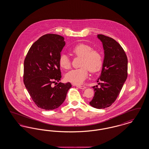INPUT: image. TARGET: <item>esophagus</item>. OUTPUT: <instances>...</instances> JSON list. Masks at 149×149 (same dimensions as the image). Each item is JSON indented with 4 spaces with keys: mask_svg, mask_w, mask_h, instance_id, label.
Instances as JSON below:
<instances>
[{
    "mask_svg": "<svg viewBox=\"0 0 149 149\" xmlns=\"http://www.w3.org/2000/svg\"><path fill=\"white\" fill-rule=\"evenodd\" d=\"M77 86L78 87V88L81 89H83V90L85 89V88H86V86H83V85H77Z\"/></svg>",
    "mask_w": 149,
    "mask_h": 149,
    "instance_id": "1",
    "label": "esophagus"
}]
</instances>
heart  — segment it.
I'll use <instances>...</instances> for the list:
<instances>
[{
	"instance_id": "heart-1",
	"label": "heart",
	"mask_w": 149,
	"mask_h": 149,
	"mask_svg": "<svg viewBox=\"0 0 149 149\" xmlns=\"http://www.w3.org/2000/svg\"><path fill=\"white\" fill-rule=\"evenodd\" d=\"M75 56L81 57V68L68 72L65 75V80L75 85L81 84L87 78L88 70L92 74L100 71L103 66V57L100 52L93 50L92 46L83 43H80L74 46L71 50ZM60 66L65 70L70 69V60L66 55L62 54L58 59Z\"/></svg>"
}]
</instances>
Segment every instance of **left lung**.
I'll use <instances>...</instances> for the list:
<instances>
[{"label":"left lung","mask_w":149,"mask_h":149,"mask_svg":"<svg viewBox=\"0 0 149 149\" xmlns=\"http://www.w3.org/2000/svg\"><path fill=\"white\" fill-rule=\"evenodd\" d=\"M104 52L102 70L97 80L100 87L94 86V95L91 106L102 109L111 106L119 95L127 78V57L120 45L112 38L98 35Z\"/></svg>","instance_id":"1"}]
</instances>
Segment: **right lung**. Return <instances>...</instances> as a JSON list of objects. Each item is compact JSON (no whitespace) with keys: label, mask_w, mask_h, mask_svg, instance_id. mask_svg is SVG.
<instances>
[{"label":"right lung","mask_w":149,"mask_h":149,"mask_svg":"<svg viewBox=\"0 0 149 149\" xmlns=\"http://www.w3.org/2000/svg\"><path fill=\"white\" fill-rule=\"evenodd\" d=\"M65 45L63 36L45 35L31 46L24 59V84L36 104L44 110L60 106L71 87L69 82L52 86L61 78L58 59Z\"/></svg>","instance_id":"obj_1"}]
</instances>
